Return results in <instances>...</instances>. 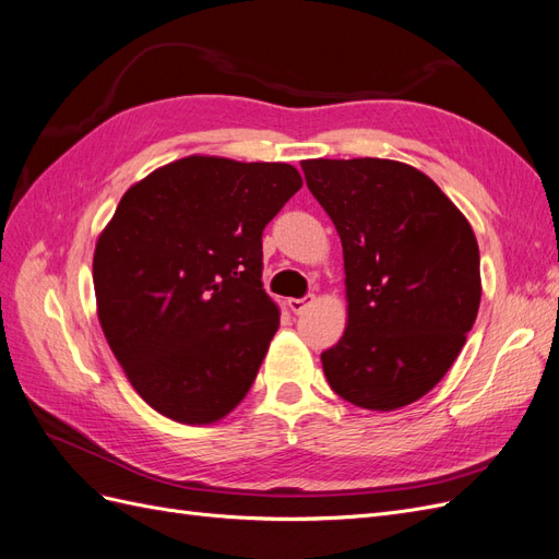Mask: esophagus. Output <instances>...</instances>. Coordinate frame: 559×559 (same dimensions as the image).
I'll return each mask as SVG.
<instances>
[{
	"mask_svg": "<svg viewBox=\"0 0 559 559\" xmlns=\"http://www.w3.org/2000/svg\"><path fill=\"white\" fill-rule=\"evenodd\" d=\"M313 299H316L313 295H306V297H301V299H295V297H293V299H287V309H290L293 313L299 316V313H304L306 309H309V306L313 304Z\"/></svg>",
	"mask_w": 559,
	"mask_h": 559,
	"instance_id": "1",
	"label": "esophagus"
}]
</instances>
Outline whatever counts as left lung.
<instances>
[{"instance_id":"obj_1","label":"left lung","mask_w":559,"mask_h":559,"mask_svg":"<svg viewBox=\"0 0 559 559\" xmlns=\"http://www.w3.org/2000/svg\"><path fill=\"white\" fill-rule=\"evenodd\" d=\"M344 246L348 325L320 355L330 388L369 411L418 402L460 355L480 304L474 229L441 188L394 159H304Z\"/></svg>"}]
</instances>
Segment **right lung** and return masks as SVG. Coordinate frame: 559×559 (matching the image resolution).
I'll list each match as a JSON object with an SVG mask.
<instances>
[{
  "label": "right lung",
  "mask_w": 559,
  "mask_h": 559,
  "mask_svg": "<svg viewBox=\"0 0 559 559\" xmlns=\"http://www.w3.org/2000/svg\"><path fill=\"white\" fill-rule=\"evenodd\" d=\"M301 188L285 162L190 155L134 183L97 239L106 341L141 400L211 425L246 397L278 330L262 229Z\"/></svg>",
  "instance_id": "obj_1"
}]
</instances>
